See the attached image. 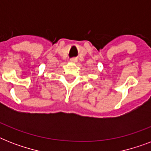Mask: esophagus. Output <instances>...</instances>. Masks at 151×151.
I'll return each instance as SVG.
<instances>
[{"instance_id":"obj_1","label":"esophagus","mask_w":151,"mask_h":151,"mask_svg":"<svg viewBox=\"0 0 151 151\" xmlns=\"http://www.w3.org/2000/svg\"><path fill=\"white\" fill-rule=\"evenodd\" d=\"M70 61H71V63H76V62L78 61V59H75V58H73V59H70Z\"/></svg>"}]
</instances>
